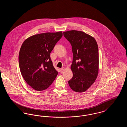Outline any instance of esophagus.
<instances>
[{
	"label": "esophagus",
	"instance_id": "obj_1",
	"mask_svg": "<svg viewBox=\"0 0 127 127\" xmlns=\"http://www.w3.org/2000/svg\"><path fill=\"white\" fill-rule=\"evenodd\" d=\"M65 69V67H62V68L61 69V72H63L64 71Z\"/></svg>",
	"mask_w": 127,
	"mask_h": 127
}]
</instances>
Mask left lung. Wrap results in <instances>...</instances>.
I'll list each match as a JSON object with an SVG mask.
<instances>
[{
	"instance_id": "8db88e82",
	"label": "left lung",
	"mask_w": 127,
	"mask_h": 127,
	"mask_svg": "<svg viewBox=\"0 0 127 127\" xmlns=\"http://www.w3.org/2000/svg\"><path fill=\"white\" fill-rule=\"evenodd\" d=\"M72 46L73 58L72 79L68 81L73 91L83 92L93 84L98 73V49L95 39L83 31L63 32Z\"/></svg>"
}]
</instances>
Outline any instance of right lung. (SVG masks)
Listing matches in <instances>:
<instances>
[{
	"mask_svg": "<svg viewBox=\"0 0 127 127\" xmlns=\"http://www.w3.org/2000/svg\"><path fill=\"white\" fill-rule=\"evenodd\" d=\"M62 35V31L41 33L23 43L18 56L19 68L25 81L34 90L47 89L58 75L50 53Z\"/></svg>",
	"mask_w": 127,
	"mask_h": 127,
	"instance_id": "obj_1",
	"label": "right lung"
}]
</instances>
